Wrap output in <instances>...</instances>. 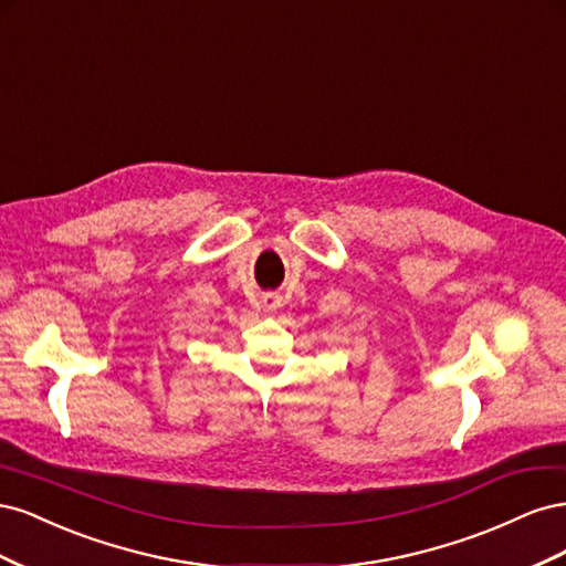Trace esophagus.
Returning <instances> with one entry per match:
<instances>
[{"label": "esophagus", "mask_w": 566, "mask_h": 566, "mask_svg": "<svg viewBox=\"0 0 566 566\" xmlns=\"http://www.w3.org/2000/svg\"><path fill=\"white\" fill-rule=\"evenodd\" d=\"M279 304H281V302H279V295H266V297H264V306H266V312H273V310H276Z\"/></svg>", "instance_id": "esophagus-1"}]
</instances>
